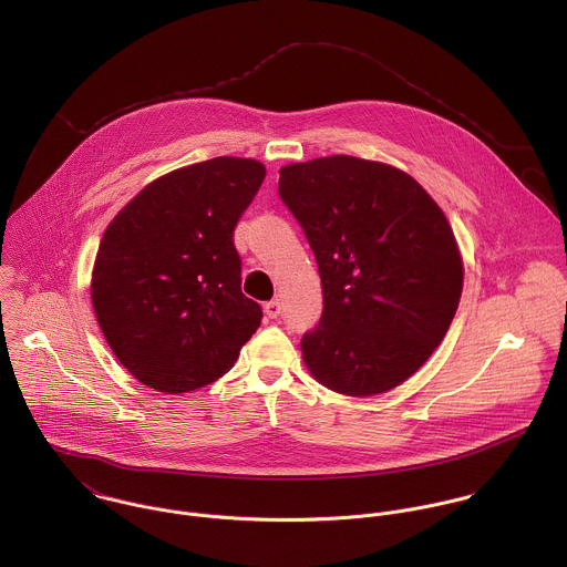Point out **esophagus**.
Masks as SVG:
<instances>
[{
  "mask_svg": "<svg viewBox=\"0 0 567 567\" xmlns=\"http://www.w3.org/2000/svg\"><path fill=\"white\" fill-rule=\"evenodd\" d=\"M280 311H282V307H280V302H278V300H271V302H267V305H265V315H267L269 319H278V317H280Z\"/></svg>",
  "mask_w": 567,
  "mask_h": 567,
  "instance_id": "34e87169",
  "label": "esophagus"
}]
</instances>
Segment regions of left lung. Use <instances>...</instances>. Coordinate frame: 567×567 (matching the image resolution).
Masks as SVG:
<instances>
[{"mask_svg":"<svg viewBox=\"0 0 567 567\" xmlns=\"http://www.w3.org/2000/svg\"><path fill=\"white\" fill-rule=\"evenodd\" d=\"M278 193L321 278L323 311L302 337L313 377L359 398L413 377L445 337L463 289L440 206L404 172L343 154L282 167Z\"/></svg>","mask_w":567,"mask_h":567,"instance_id":"8db88e82","label":"left lung"}]
</instances>
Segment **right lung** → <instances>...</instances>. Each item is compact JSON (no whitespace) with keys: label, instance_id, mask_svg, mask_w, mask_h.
I'll return each mask as SVG.
<instances>
[{"label":"right lung","instance_id":"obj_1","mask_svg":"<svg viewBox=\"0 0 567 567\" xmlns=\"http://www.w3.org/2000/svg\"><path fill=\"white\" fill-rule=\"evenodd\" d=\"M262 181L252 158L195 163L147 185L106 228L91 300L115 357L143 384L199 389L235 365L260 326L233 237Z\"/></svg>","mask_w":567,"mask_h":567}]
</instances>
